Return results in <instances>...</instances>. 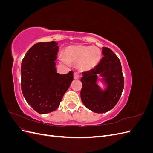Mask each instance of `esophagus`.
<instances>
[{"label":"esophagus","instance_id":"1","mask_svg":"<svg viewBox=\"0 0 153 153\" xmlns=\"http://www.w3.org/2000/svg\"><path fill=\"white\" fill-rule=\"evenodd\" d=\"M80 78V73L78 72H75L74 73V78L75 79H78Z\"/></svg>","mask_w":153,"mask_h":153}]
</instances>
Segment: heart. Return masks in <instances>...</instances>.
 Returning <instances> with one entry per match:
<instances>
[{
  "label": "heart",
  "instance_id": "b5f03b06",
  "mask_svg": "<svg viewBox=\"0 0 153 153\" xmlns=\"http://www.w3.org/2000/svg\"><path fill=\"white\" fill-rule=\"evenodd\" d=\"M64 56L60 55L59 61L62 64L78 63L84 69L94 67L101 57V50L93 46H70L64 50Z\"/></svg>",
  "mask_w": 153,
  "mask_h": 153
}]
</instances>
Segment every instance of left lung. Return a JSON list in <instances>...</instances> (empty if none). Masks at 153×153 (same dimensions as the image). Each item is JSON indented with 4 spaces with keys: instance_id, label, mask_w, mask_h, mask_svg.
<instances>
[{
    "instance_id": "8db88e82",
    "label": "left lung",
    "mask_w": 153,
    "mask_h": 153,
    "mask_svg": "<svg viewBox=\"0 0 153 153\" xmlns=\"http://www.w3.org/2000/svg\"><path fill=\"white\" fill-rule=\"evenodd\" d=\"M104 57L94 69L82 73L81 100L86 107L96 113H105L118 102L124 89V76L119 59L108 47H103ZM104 77L108 85L103 92L96 84L97 75Z\"/></svg>"
}]
</instances>
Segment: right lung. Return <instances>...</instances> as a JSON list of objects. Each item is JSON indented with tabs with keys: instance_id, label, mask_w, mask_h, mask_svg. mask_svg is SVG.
I'll use <instances>...</instances> for the list:
<instances>
[{
	"instance_id": "obj_1",
	"label": "right lung",
	"mask_w": 153,
	"mask_h": 153,
	"mask_svg": "<svg viewBox=\"0 0 153 153\" xmlns=\"http://www.w3.org/2000/svg\"><path fill=\"white\" fill-rule=\"evenodd\" d=\"M57 43L40 42L28 50L22 62L21 88L27 102L37 112L56 110L73 80V72L57 73Z\"/></svg>"
}]
</instances>
